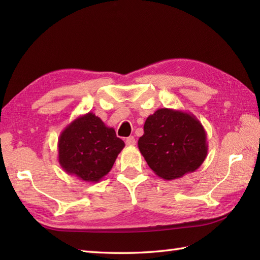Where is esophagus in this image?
Listing matches in <instances>:
<instances>
[{
  "label": "esophagus",
  "instance_id": "obj_1",
  "mask_svg": "<svg viewBox=\"0 0 260 260\" xmlns=\"http://www.w3.org/2000/svg\"><path fill=\"white\" fill-rule=\"evenodd\" d=\"M136 144V140L134 136H129L126 139V145H129V146H134Z\"/></svg>",
  "mask_w": 260,
  "mask_h": 260
}]
</instances>
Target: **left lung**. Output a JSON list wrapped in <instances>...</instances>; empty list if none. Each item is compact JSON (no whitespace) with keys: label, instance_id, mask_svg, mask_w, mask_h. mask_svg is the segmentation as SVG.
I'll list each match as a JSON object with an SVG mask.
<instances>
[{"label":"left lung","instance_id":"left-lung-1","mask_svg":"<svg viewBox=\"0 0 260 260\" xmlns=\"http://www.w3.org/2000/svg\"><path fill=\"white\" fill-rule=\"evenodd\" d=\"M139 148L153 172L167 181L201 167L208 154L207 133L194 115L159 108L145 120Z\"/></svg>","mask_w":260,"mask_h":260}]
</instances>
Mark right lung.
<instances>
[{
    "instance_id": "obj_1",
    "label": "right lung",
    "mask_w": 260,
    "mask_h": 260,
    "mask_svg": "<svg viewBox=\"0 0 260 260\" xmlns=\"http://www.w3.org/2000/svg\"><path fill=\"white\" fill-rule=\"evenodd\" d=\"M125 143L113 127L93 113L80 115L64 127L58 140V161L64 172L97 183L107 175Z\"/></svg>"
}]
</instances>
